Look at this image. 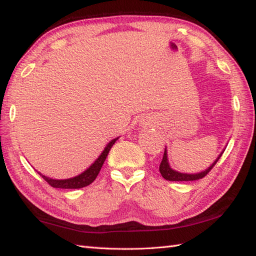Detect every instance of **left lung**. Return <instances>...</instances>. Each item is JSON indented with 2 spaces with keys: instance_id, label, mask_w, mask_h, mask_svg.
I'll return each instance as SVG.
<instances>
[{
  "instance_id": "left-lung-1",
  "label": "left lung",
  "mask_w": 256,
  "mask_h": 256,
  "mask_svg": "<svg viewBox=\"0 0 256 256\" xmlns=\"http://www.w3.org/2000/svg\"><path fill=\"white\" fill-rule=\"evenodd\" d=\"M224 154V152L218 156V158H216L214 164H212L210 167L206 168V170L198 172V174H184V172H179L174 170L170 168V162H168L167 160V150H165L164 152V156H162V160L160 162V172L162 174V176L164 177L166 180H170V182H192V180H197V179H201L204 178L206 174H208L214 166L216 164V162L220 160V157Z\"/></svg>"
}]
</instances>
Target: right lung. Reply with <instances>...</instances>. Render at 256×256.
<instances>
[{"label":"right lung","instance_id":"1","mask_svg":"<svg viewBox=\"0 0 256 256\" xmlns=\"http://www.w3.org/2000/svg\"><path fill=\"white\" fill-rule=\"evenodd\" d=\"M118 138L112 140L111 142L106 145V148L103 150L101 155L98 157V160L88 168V170H84L82 174H80V175L76 176L74 178H69V179H52V178H50V177H46L44 175H42L40 172H38V174H40V176L44 178L45 180L54 188H62V189L84 188L86 186H88V184H90L91 182H94V179L96 178V176L99 175V172L101 170V167H102L103 162H104V160L106 158L108 152H110L113 144L116 142Z\"/></svg>","mask_w":256,"mask_h":256}]
</instances>
